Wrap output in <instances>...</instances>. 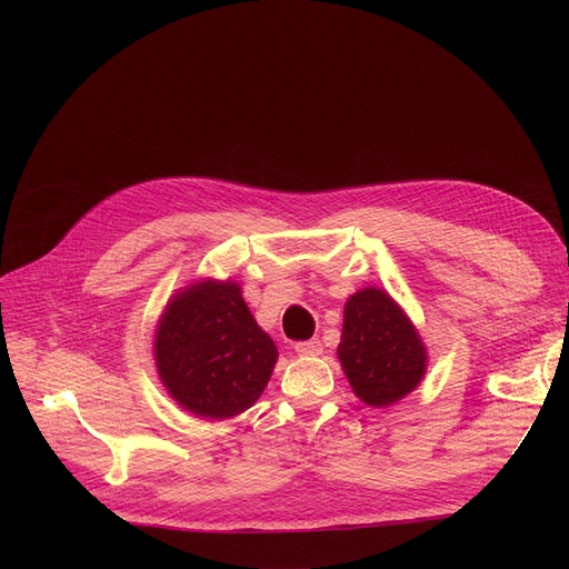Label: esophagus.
<instances>
[{"label": "esophagus", "mask_w": 569, "mask_h": 569, "mask_svg": "<svg viewBox=\"0 0 569 569\" xmlns=\"http://www.w3.org/2000/svg\"><path fill=\"white\" fill-rule=\"evenodd\" d=\"M295 352L297 355H320L322 352V343H320V339L300 341V343H295Z\"/></svg>", "instance_id": "1"}]
</instances>
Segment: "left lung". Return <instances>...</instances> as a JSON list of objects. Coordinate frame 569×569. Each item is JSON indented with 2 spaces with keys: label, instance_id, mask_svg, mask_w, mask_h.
<instances>
[{
  "label": "left lung",
  "instance_id": "8db88e82",
  "mask_svg": "<svg viewBox=\"0 0 569 569\" xmlns=\"http://www.w3.org/2000/svg\"><path fill=\"white\" fill-rule=\"evenodd\" d=\"M339 360L355 395L369 406H390L420 385L427 352L412 322L378 288L346 302Z\"/></svg>",
  "mask_w": 569,
  "mask_h": 569
}]
</instances>
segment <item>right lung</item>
I'll use <instances>...</instances> for the list:
<instances>
[{
    "label": "right lung",
    "instance_id": "1",
    "mask_svg": "<svg viewBox=\"0 0 569 569\" xmlns=\"http://www.w3.org/2000/svg\"><path fill=\"white\" fill-rule=\"evenodd\" d=\"M154 352L170 397L212 420L251 408L279 357L230 281H202L174 295L161 316Z\"/></svg>",
    "mask_w": 569,
    "mask_h": 569
}]
</instances>
